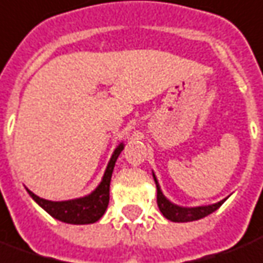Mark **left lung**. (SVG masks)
I'll list each match as a JSON object with an SVG mask.
<instances>
[{
  "label": "left lung",
  "mask_w": 263,
  "mask_h": 263,
  "mask_svg": "<svg viewBox=\"0 0 263 263\" xmlns=\"http://www.w3.org/2000/svg\"><path fill=\"white\" fill-rule=\"evenodd\" d=\"M153 178L157 187V205L160 208L161 214L164 215L167 219H170L173 222H190V221H197L201 218L210 215L214 211H217L219 206L222 205L225 200H221L219 202L211 204V205H200V206H180L177 204H173L161 191L160 184L157 181V177L153 173Z\"/></svg>",
  "instance_id": "left-lung-1"
}]
</instances>
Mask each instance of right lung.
Listing matches in <instances>:
<instances>
[{"mask_svg":"<svg viewBox=\"0 0 263 263\" xmlns=\"http://www.w3.org/2000/svg\"><path fill=\"white\" fill-rule=\"evenodd\" d=\"M123 148H124L123 143H120L115 148V152H113L110 160L107 163L102 181L90 194L81 197V198H73V200L66 201L44 200V198L33 194L32 191H29L27 188L28 194L32 197V200L39 206H42L55 219L73 225L93 224V222H96L103 217L106 208L109 205V190H110L111 174H113V168H115V164H116L117 157L120 156Z\"/></svg>","mask_w":263,"mask_h":263,"instance_id":"obj_1","label":"right lung"}]
</instances>
